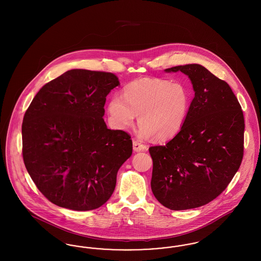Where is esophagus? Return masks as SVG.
Returning <instances> with one entry per match:
<instances>
[{"label": "esophagus", "instance_id": "esophagus-1", "mask_svg": "<svg viewBox=\"0 0 261 261\" xmlns=\"http://www.w3.org/2000/svg\"><path fill=\"white\" fill-rule=\"evenodd\" d=\"M133 149H134L135 151H142V150H146L147 147H146L145 145H143V144L137 142V141H134V142H133Z\"/></svg>", "mask_w": 261, "mask_h": 261}]
</instances>
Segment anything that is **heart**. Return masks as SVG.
Returning <instances> with one entry per match:
<instances>
[{"mask_svg": "<svg viewBox=\"0 0 261 261\" xmlns=\"http://www.w3.org/2000/svg\"><path fill=\"white\" fill-rule=\"evenodd\" d=\"M190 102L189 92L181 83L142 78L124 88L123 97H112L109 114L118 128L130 126L139 115L140 136L151 135L154 140L163 142L180 132L186 121Z\"/></svg>", "mask_w": 261, "mask_h": 261, "instance_id": "heart-1", "label": "heart"}]
</instances>
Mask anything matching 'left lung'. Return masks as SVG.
<instances>
[{"mask_svg": "<svg viewBox=\"0 0 261 261\" xmlns=\"http://www.w3.org/2000/svg\"><path fill=\"white\" fill-rule=\"evenodd\" d=\"M195 97L185 124L164 146L149 148L151 191L162 205L185 211L216 199L236 174L244 155L245 119L231 87L200 64L178 65Z\"/></svg>", "mask_w": 261, "mask_h": 261, "instance_id": "obj_1", "label": "left lung"}]
</instances>
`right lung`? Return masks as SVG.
Returning a JSON list of instances; mask_svg holds the SVG:
<instances>
[{
	"label": "right lung",
	"mask_w": 261,
	"mask_h": 261,
	"mask_svg": "<svg viewBox=\"0 0 261 261\" xmlns=\"http://www.w3.org/2000/svg\"><path fill=\"white\" fill-rule=\"evenodd\" d=\"M119 85L111 72L71 69L40 89L25 112L22 156L38 190L61 207L96 210L112 197L131 137L108 129L107 96Z\"/></svg>",
	"instance_id": "1"
}]
</instances>
